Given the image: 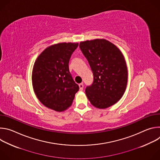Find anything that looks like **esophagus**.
Wrapping results in <instances>:
<instances>
[{"label":"esophagus","mask_w":160,"mask_h":160,"mask_svg":"<svg viewBox=\"0 0 160 160\" xmlns=\"http://www.w3.org/2000/svg\"><path fill=\"white\" fill-rule=\"evenodd\" d=\"M79 88H80V90H83V83H80L79 84Z\"/></svg>","instance_id":"esophagus-1"}]
</instances>
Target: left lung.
<instances>
[{"label":"left lung","mask_w":160,"mask_h":160,"mask_svg":"<svg viewBox=\"0 0 160 160\" xmlns=\"http://www.w3.org/2000/svg\"><path fill=\"white\" fill-rule=\"evenodd\" d=\"M79 47L94 76L92 84L85 88L89 101L99 109L115 104L123 96L127 84V67L122 52L105 39L81 42Z\"/></svg>","instance_id":"1"}]
</instances>
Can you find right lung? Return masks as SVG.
Listing matches in <instances>:
<instances>
[{"instance_id":"add662e5","label":"right lung","mask_w":160,"mask_h":160,"mask_svg":"<svg viewBox=\"0 0 160 160\" xmlns=\"http://www.w3.org/2000/svg\"><path fill=\"white\" fill-rule=\"evenodd\" d=\"M78 43H59L45 49L32 71L34 92L42 104L61 112L68 109L79 90L69 70L70 59Z\"/></svg>"}]
</instances>
